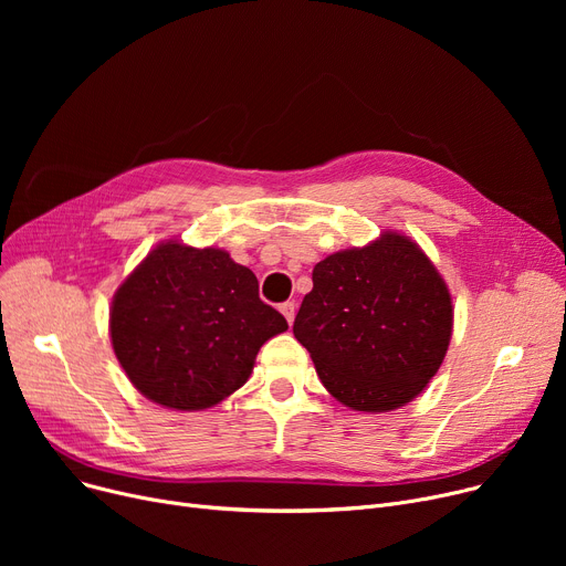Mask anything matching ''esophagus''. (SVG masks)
I'll return each mask as SVG.
<instances>
[{"instance_id":"obj_1","label":"esophagus","mask_w":566,"mask_h":566,"mask_svg":"<svg viewBox=\"0 0 566 566\" xmlns=\"http://www.w3.org/2000/svg\"><path fill=\"white\" fill-rule=\"evenodd\" d=\"M280 312L284 314V318H286L289 323H293V316H295V303H282V305H280Z\"/></svg>"}]
</instances>
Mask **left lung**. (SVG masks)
<instances>
[{
    "instance_id": "8db88e82",
    "label": "left lung",
    "mask_w": 566,
    "mask_h": 566,
    "mask_svg": "<svg viewBox=\"0 0 566 566\" xmlns=\"http://www.w3.org/2000/svg\"><path fill=\"white\" fill-rule=\"evenodd\" d=\"M293 335L337 401L388 412L418 397L452 339L448 284L408 235L382 231L365 248L314 265Z\"/></svg>"
}]
</instances>
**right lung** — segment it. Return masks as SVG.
<instances>
[{
    "label": "right lung",
    "mask_w": 566,
    "mask_h": 566,
    "mask_svg": "<svg viewBox=\"0 0 566 566\" xmlns=\"http://www.w3.org/2000/svg\"><path fill=\"white\" fill-rule=\"evenodd\" d=\"M286 328L250 268L178 241L148 252L109 310L116 360L146 399L174 410L211 408L243 388L259 348Z\"/></svg>",
    "instance_id": "1"
}]
</instances>
